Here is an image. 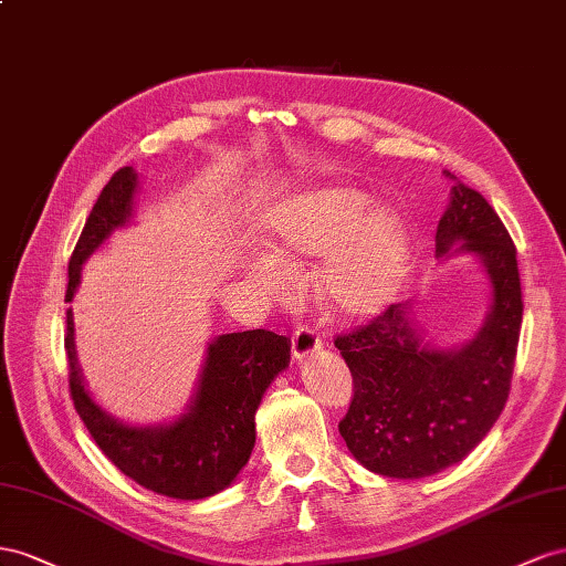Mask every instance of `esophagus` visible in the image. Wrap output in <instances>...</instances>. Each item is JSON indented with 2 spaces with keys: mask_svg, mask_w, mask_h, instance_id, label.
Returning a JSON list of instances; mask_svg holds the SVG:
<instances>
[{
  "mask_svg": "<svg viewBox=\"0 0 566 566\" xmlns=\"http://www.w3.org/2000/svg\"><path fill=\"white\" fill-rule=\"evenodd\" d=\"M322 348V336L308 327V325H298L296 332L292 334V353L294 358L301 363L305 358H311L313 353H317Z\"/></svg>",
  "mask_w": 566,
  "mask_h": 566,
  "instance_id": "obj_1",
  "label": "esophagus"
}]
</instances>
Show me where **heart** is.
<instances>
[{
	"instance_id": "obj_1",
	"label": "heart",
	"mask_w": 566,
	"mask_h": 566,
	"mask_svg": "<svg viewBox=\"0 0 566 566\" xmlns=\"http://www.w3.org/2000/svg\"><path fill=\"white\" fill-rule=\"evenodd\" d=\"M373 207L365 191L327 187L294 193L272 208L265 234L274 261L255 265L268 289L284 286V268L298 258L322 256L317 294L338 317L375 315L398 294L408 272L410 241L402 218Z\"/></svg>"
}]
</instances>
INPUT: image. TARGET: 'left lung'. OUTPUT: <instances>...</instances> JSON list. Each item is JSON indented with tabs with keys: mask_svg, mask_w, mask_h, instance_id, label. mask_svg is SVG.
I'll use <instances>...</instances> for the list:
<instances>
[{
	"mask_svg": "<svg viewBox=\"0 0 566 566\" xmlns=\"http://www.w3.org/2000/svg\"><path fill=\"white\" fill-rule=\"evenodd\" d=\"M450 253L479 255L491 282V308L472 342L431 346L410 301L334 342L353 375L338 433L353 458L381 476L422 479L460 462L491 431L510 394L524 313L516 249L491 203L458 180L436 230V255Z\"/></svg>",
	"mask_w": 566,
	"mask_h": 566,
	"instance_id": "obj_1",
	"label": "left lung"
}]
</instances>
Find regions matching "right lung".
Wrapping results in <instances>:
<instances>
[{
	"label": "right lung",
	"mask_w": 566,
	"mask_h": 566,
	"mask_svg": "<svg viewBox=\"0 0 566 566\" xmlns=\"http://www.w3.org/2000/svg\"><path fill=\"white\" fill-rule=\"evenodd\" d=\"M137 182V172L127 166L102 189L71 255L69 303L80 284L83 263L113 230L130 222ZM66 325L73 406L104 455L139 486L168 497L201 500L228 489L251 458L261 398L274 377L289 367V338L268 329L218 336L208 344L189 410L168 424L135 427L96 406L77 367L71 308Z\"/></svg>",
	"instance_id": "right-lung-1"
}]
</instances>
